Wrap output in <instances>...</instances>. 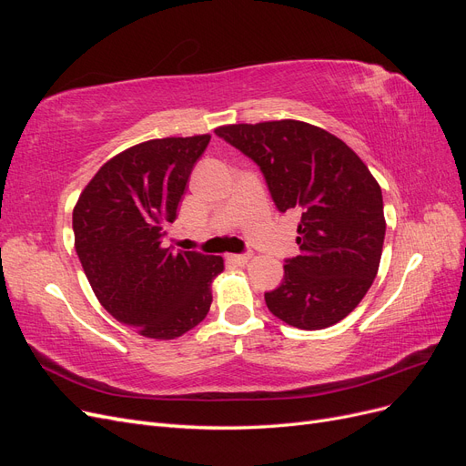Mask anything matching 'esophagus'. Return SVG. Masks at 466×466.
<instances>
[{
  "label": "esophagus",
  "mask_w": 466,
  "mask_h": 466,
  "mask_svg": "<svg viewBox=\"0 0 466 466\" xmlns=\"http://www.w3.org/2000/svg\"><path fill=\"white\" fill-rule=\"evenodd\" d=\"M229 260H233L235 264H247L250 260V255H231Z\"/></svg>",
  "instance_id": "34e87169"
}]
</instances>
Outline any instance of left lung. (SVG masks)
Masks as SVG:
<instances>
[{
	"instance_id": "left-lung-1",
	"label": "left lung",
	"mask_w": 466,
	"mask_h": 466,
	"mask_svg": "<svg viewBox=\"0 0 466 466\" xmlns=\"http://www.w3.org/2000/svg\"><path fill=\"white\" fill-rule=\"evenodd\" d=\"M216 134L260 167L281 214H301V252L264 293L272 315L303 330L348 317L373 284L387 229L370 168L342 139L299 120L219 126Z\"/></svg>"
}]
</instances>
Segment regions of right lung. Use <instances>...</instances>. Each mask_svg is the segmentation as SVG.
I'll return each mask as SVG.
<instances>
[{
    "label": "right lung",
    "mask_w": 466,
    "mask_h": 466,
    "mask_svg": "<svg viewBox=\"0 0 466 466\" xmlns=\"http://www.w3.org/2000/svg\"><path fill=\"white\" fill-rule=\"evenodd\" d=\"M208 134L149 139L106 161L74 208L76 252L96 299L126 327L173 340L202 322L223 258L165 245Z\"/></svg>",
    "instance_id": "1"
}]
</instances>
